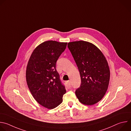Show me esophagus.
<instances>
[{
    "label": "esophagus",
    "instance_id": "esophagus-1",
    "mask_svg": "<svg viewBox=\"0 0 131 131\" xmlns=\"http://www.w3.org/2000/svg\"><path fill=\"white\" fill-rule=\"evenodd\" d=\"M66 86L67 88H70L71 87V83L70 82V81H67L66 82Z\"/></svg>",
    "mask_w": 131,
    "mask_h": 131
}]
</instances>
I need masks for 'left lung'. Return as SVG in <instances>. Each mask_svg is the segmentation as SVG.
I'll use <instances>...</instances> for the list:
<instances>
[{
	"instance_id": "left-lung-1",
	"label": "left lung",
	"mask_w": 131,
	"mask_h": 131,
	"mask_svg": "<svg viewBox=\"0 0 131 131\" xmlns=\"http://www.w3.org/2000/svg\"><path fill=\"white\" fill-rule=\"evenodd\" d=\"M67 47L81 77L76 96L83 104L94 105L103 99L108 89L110 70L107 61L100 49L89 42H71Z\"/></svg>"
}]
</instances>
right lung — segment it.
Segmentation results:
<instances>
[{
  "mask_svg": "<svg viewBox=\"0 0 131 131\" xmlns=\"http://www.w3.org/2000/svg\"><path fill=\"white\" fill-rule=\"evenodd\" d=\"M67 43L52 40L41 43L34 50L27 66L26 81L32 95L39 104L50 109L62 103L66 92L56 64Z\"/></svg>",
  "mask_w": 131,
  "mask_h": 131,
  "instance_id": "1",
  "label": "right lung"
}]
</instances>
